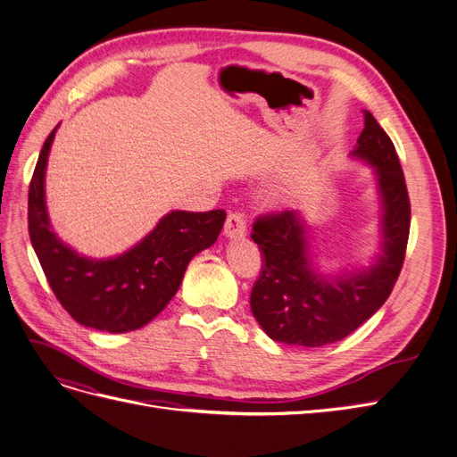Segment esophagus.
Listing matches in <instances>:
<instances>
[{
	"instance_id": "1",
	"label": "esophagus",
	"mask_w": 457,
	"mask_h": 457,
	"mask_svg": "<svg viewBox=\"0 0 457 457\" xmlns=\"http://www.w3.org/2000/svg\"><path fill=\"white\" fill-rule=\"evenodd\" d=\"M245 219H244V213L240 212H234L227 217V223H225V237L230 238V240H240L245 237Z\"/></svg>"
}]
</instances>
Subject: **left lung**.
<instances>
[{"label": "left lung", "mask_w": 457, "mask_h": 457, "mask_svg": "<svg viewBox=\"0 0 457 457\" xmlns=\"http://www.w3.org/2000/svg\"><path fill=\"white\" fill-rule=\"evenodd\" d=\"M351 156L373 168L381 202V244L368 267L322 274L314 269L309 227L299 210L261 215L252 238L262 265L252 289V312L265 334L286 345L322 347L361 328L391 295L410 234V200L389 135L368 110Z\"/></svg>", "instance_id": "left-lung-1"}]
</instances>
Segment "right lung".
I'll list each match as a JSON object with an SVG mask.
<instances>
[{
    "mask_svg": "<svg viewBox=\"0 0 457 457\" xmlns=\"http://www.w3.org/2000/svg\"><path fill=\"white\" fill-rule=\"evenodd\" d=\"M57 128L39 152L29 190V232L39 265L78 324L108 334L139 329L177 294L190 259L215 244L227 213L170 212L128 252L108 259L79 255L53 232L46 205L47 156Z\"/></svg>",
    "mask_w": 457,
    "mask_h": 457,
    "instance_id": "right-lung-1",
    "label": "right lung"
}]
</instances>
